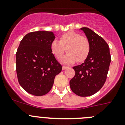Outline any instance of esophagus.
<instances>
[{"label":"esophagus","instance_id":"34e87169","mask_svg":"<svg viewBox=\"0 0 125 125\" xmlns=\"http://www.w3.org/2000/svg\"><path fill=\"white\" fill-rule=\"evenodd\" d=\"M67 68H68V67H67V66H62V70H65V69H66Z\"/></svg>","mask_w":125,"mask_h":125}]
</instances>
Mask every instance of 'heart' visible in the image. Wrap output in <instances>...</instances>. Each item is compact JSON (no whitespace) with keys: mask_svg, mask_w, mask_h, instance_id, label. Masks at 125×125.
I'll return each mask as SVG.
<instances>
[{"mask_svg":"<svg viewBox=\"0 0 125 125\" xmlns=\"http://www.w3.org/2000/svg\"><path fill=\"white\" fill-rule=\"evenodd\" d=\"M51 51L54 56L60 60L66 51L67 52L62 59L65 64H73L77 61L82 62L89 56L90 43L86 37L81 36L76 32L69 31L59 37V42L54 40L50 45Z\"/></svg>","mask_w":125,"mask_h":125,"instance_id":"heart-1","label":"heart"}]
</instances>
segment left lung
I'll return each instance as SVG.
<instances>
[{
	"instance_id": "1",
	"label": "left lung",
	"mask_w": 125,
	"mask_h": 125,
	"mask_svg": "<svg viewBox=\"0 0 125 125\" xmlns=\"http://www.w3.org/2000/svg\"><path fill=\"white\" fill-rule=\"evenodd\" d=\"M83 31L90 43V53L84 62L73 67L75 74L69 82L72 91L81 97L95 94L105 83L111 62L108 44L105 40L87 27Z\"/></svg>"
}]
</instances>
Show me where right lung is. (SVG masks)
<instances>
[{
    "label": "right lung",
    "instance_id": "1",
    "mask_svg": "<svg viewBox=\"0 0 125 125\" xmlns=\"http://www.w3.org/2000/svg\"><path fill=\"white\" fill-rule=\"evenodd\" d=\"M55 39L52 31H38L25 35L16 53V71L18 81L28 93L42 96L52 88L55 76L62 66L50 49Z\"/></svg>",
    "mask_w": 125,
    "mask_h": 125
}]
</instances>
